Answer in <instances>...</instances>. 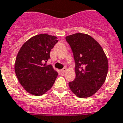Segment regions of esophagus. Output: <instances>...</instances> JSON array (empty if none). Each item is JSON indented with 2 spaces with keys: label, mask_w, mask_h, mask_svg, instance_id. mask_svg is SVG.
<instances>
[{
  "label": "esophagus",
  "mask_w": 123,
  "mask_h": 123,
  "mask_svg": "<svg viewBox=\"0 0 123 123\" xmlns=\"http://www.w3.org/2000/svg\"><path fill=\"white\" fill-rule=\"evenodd\" d=\"M66 70H67L66 68H64L63 69H62L61 70V73H64V72H66Z\"/></svg>",
  "instance_id": "34e87169"
}]
</instances>
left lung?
I'll return each mask as SVG.
<instances>
[{"instance_id": "1", "label": "left lung", "mask_w": 123, "mask_h": 123, "mask_svg": "<svg viewBox=\"0 0 123 123\" xmlns=\"http://www.w3.org/2000/svg\"><path fill=\"white\" fill-rule=\"evenodd\" d=\"M75 62L76 78L69 82L71 91L78 97L95 93L104 83L108 72V61L104 50L88 35L75 33L66 37Z\"/></svg>"}]
</instances>
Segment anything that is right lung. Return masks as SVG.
Here are the masks:
<instances>
[{
  "label": "right lung",
  "mask_w": 123,
  "mask_h": 123,
  "mask_svg": "<svg viewBox=\"0 0 123 123\" xmlns=\"http://www.w3.org/2000/svg\"><path fill=\"white\" fill-rule=\"evenodd\" d=\"M57 42L56 37L40 34L29 39L20 49L15 62V73L20 84L31 94L43 95L54 83L58 73L45 62Z\"/></svg>",
  "instance_id": "obj_1"
}]
</instances>
